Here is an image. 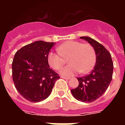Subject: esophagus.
I'll list each match as a JSON object with an SVG mask.
<instances>
[{"label": "esophagus", "instance_id": "1", "mask_svg": "<svg viewBox=\"0 0 125 125\" xmlns=\"http://www.w3.org/2000/svg\"><path fill=\"white\" fill-rule=\"evenodd\" d=\"M62 78H63V79H70V77H67V76H62Z\"/></svg>", "mask_w": 125, "mask_h": 125}]
</instances>
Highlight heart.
Returning <instances> with one entry per match:
<instances>
[{
  "mask_svg": "<svg viewBox=\"0 0 125 125\" xmlns=\"http://www.w3.org/2000/svg\"><path fill=\"white\" fill-rule=\"evenodd\" d=\"M58 52H50L47 62L54 70H58L64 64L65 59H68L69 64L61 69L60 73L65 76H71L80 72L85 74L91 71L96 62L95 49L89 43L76 41L64 42L57 48Z\"/></svg>",
  "mask_w": 125,
  "mask_h": 125,
  "instance_id": "obj_1",
  "label": "heart"
}]
</instances>
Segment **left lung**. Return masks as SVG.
<instances>
[{"label": "left lung", "instance_id": "left-lung-1", "mask_svg": "<svg viewBox=\"0 0 125 125\" xmlns=\"http://www.w3.org/2000/svg\"><path fill=\"white\" fill-rule=\"evenodd\" d=\"M80 39L87 41L95 49L96 63L89 74L77 78L78 87L71 91L78 101L91 103L101 97L108 87L112 79L114 63L110 53L101 43L89 37Z\"/></svg>", "mask_w": 125, "mask_h": 125}]
</instances>
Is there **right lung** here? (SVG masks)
<instances>
[{"instance_id":"obj_1","label":"right lung","mask_w":125,"mask_h":125,"mask_svg":"<svg viewBox=\"0 0 125 125\" xmlns=\"http://www.w3.org/2000/svg\"><path fill=\"white\" fill-rule=\"evenodd\" d=\"M54 44L37 41L22 47L15 54L13 81L19 94L30 102L38 103L47 99L60 78L47 62V56Z\"/></svg>"}]
</instances>
